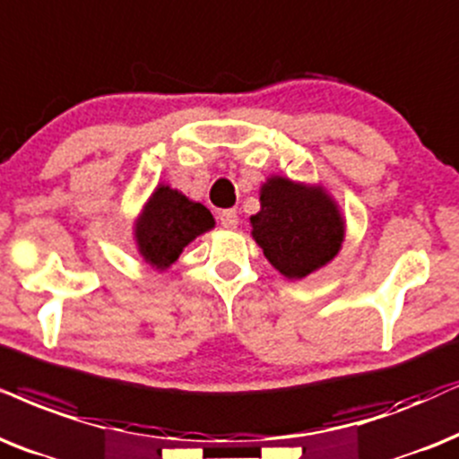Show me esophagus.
Returning <instances> with one entry per match:
<instances>
[{"label":"esophagus","instance_id":"34e87169","mask_svg":"<svg viewBox=\"0 0 459 459\" xmlns=\"http://www.w3.org/2000/svg\"><path fill=\"white\" fill-rule=\"evenodd\" d=\"M218 218H220V224H222L224 229H229V230H235L237 224H239V213H237L235 210L220 212Z\"/></svg>","mask_w":459,"mask_h":459}]
</instances>
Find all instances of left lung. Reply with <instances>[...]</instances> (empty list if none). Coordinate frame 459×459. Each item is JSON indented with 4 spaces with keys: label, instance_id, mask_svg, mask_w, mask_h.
<instances>
[{
    "label": "left lung",
    "instance_id": "1",
    "mask_svg": "<svg viewBox=\"0 0 459 459\" xmlns=\"http://www.w3.org/2000/svg\"><path fill=\"white\" fill-rule=\"evenodd\" d=\"M249 224L266 260L288 280L326 266L345 239V218L326 188L281 176L260 186V212Z\"/></svg>",
    "mask_w": 459,
    "mask_h": 459
}]
</instances>
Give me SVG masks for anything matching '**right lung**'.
<instances>
[{
	"instance_id": "1",
	"label": "right lung",
	"mask_w": 459,
	"mask_h": 459,
	"mask_svg": "<svg viewBox=\"0 0 459 459\" xmlns=\"http://www.w3.org/2000/svg\"><path fill=\"white\" fill-rule=\"evenodd\" d=\"M216 220L201 203L190 201L179 190L159 184L135 220L139 256L154 269L165 271L176 263L190 241L213 229Z\"/></svg>"
}]
</instances>
